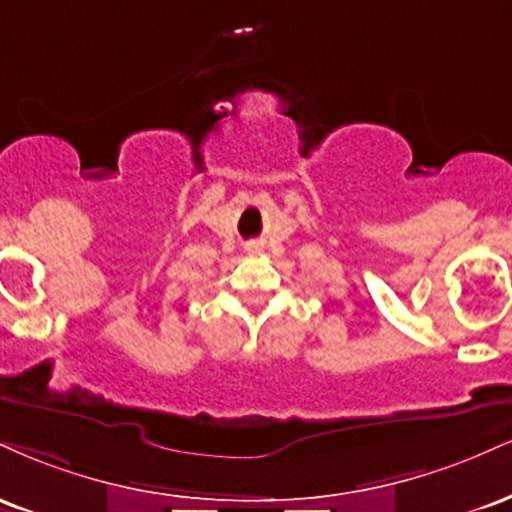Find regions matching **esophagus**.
Returning a JSON list of instances; mask_svg holds the SVG:
<instances>
[{
    "mask_svg": "<svg viewBox=\"0 0 512 512\" xmlns=\"http://www.w3.org/2000/svg\"><path fill=\"white\" fill-rule=\"evenodd\" d=\"M248 252H260V245H250Z\"/></svg>",
    "mask_w": 512,
    "mask_h": 512,
    "instance_id": "34e87169",
    "label": "esophagus"
}]
</instances>
